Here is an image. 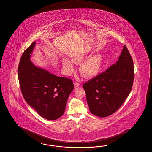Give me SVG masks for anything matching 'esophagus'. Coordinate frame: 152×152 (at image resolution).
<instances>
[{"mask_svg": "<svg viewBox=\"0 0 152 152\" xmlns=\"http://www.w3.org/2000/svg\"><path fill=\"white\" fill-rule=\"evenodd\" d=\"M80 85V84H79V83H77V81H75L74 83V87L75 88H78Z\"/></svg>", "mask_w": 152, "mask_h": 152, "instance_id": "34e87169", "label": "esophagus"}]
</instances>
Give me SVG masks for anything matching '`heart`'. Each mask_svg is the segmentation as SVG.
I'll return each instance as SVG.
<instances>
[{
    "instance_id": "heart-1",
    "label": "heart",
    "mask_w": 152,
    "mask_h": 152,
    "mask_svg": "<svg viewBox=\"0 0 152 152\" xmlns=\"http://www.w3.org/2000/svg\"><path fill=\"white\" fill-rule=\"evenodd\" d=\"M86 57L85 54L83 52H78L73 56L72 59L74 63H81ZM103 63V57L100 54H95L89 58L84 63H82L80 67V72L82 76L86 78H91L95 76L99 72ZM63 68L68 73L73 71L72 62L67 59H64L62 61Z\"/></svg>"
}]
</instances>
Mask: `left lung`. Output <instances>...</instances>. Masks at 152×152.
<instances>
[{
    "instance_id": "obj_1",
    "label": "left lung",
    "mask_w": 152,
    "mask_h": 152,
    "mask_svg": "<svg viewBox=\"0 0 152 152\" xmlns=\"http://www.w3.org/2000/svg\"><path fill=\"white\" fill-rule=\"evenodd\" d=\"M134 79L133 61L124 45L115 64L83 84L91 113L100 117L115 113L130 94Z\"/></svg>"
}]
</instances>
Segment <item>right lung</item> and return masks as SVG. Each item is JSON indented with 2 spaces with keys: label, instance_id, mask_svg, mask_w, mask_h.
<instances>
[{
  "label": "right lung",
  "instance_id": "add662e5",
  "mask_svg": "<svg viewBox=\"0 0 152 152\" xmlns=\"http://www.w3.org/2000/svg\"><path fill=\"white\" fill-rule=\"evenodd\" d=\"M36 42L23 53L18 65V80L22 95L42 117L55 120L63 115L67 100L73 90L72 80L58 77L35 66L30 56Z\"/></svg>",
  "mask_w": 152,
  "mask_h": 152
}]
</instances>
